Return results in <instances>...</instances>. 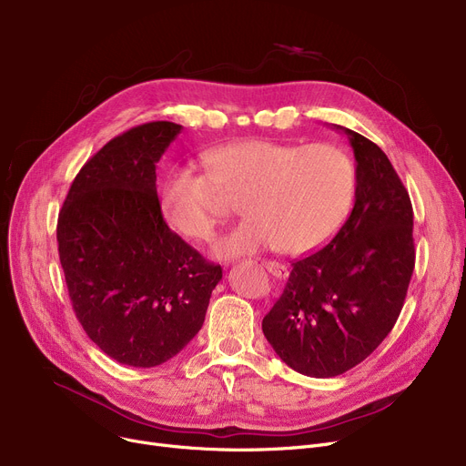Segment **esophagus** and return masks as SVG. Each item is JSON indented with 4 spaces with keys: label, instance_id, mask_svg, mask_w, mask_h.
I'll list each match as a JSON object with an SVG mask.
<instances>
[{
    "label": "esophagus",
    "instance_id": "1",
    "mask_svg": "<svg viewBox=\"0 0 466 466\" xmlns=\"http://www.w3.org/2000/svg\"><path fill=\"white\" fill-rule=\"evenodd\" d=\"M262 266H264L266 270L270 272L274 278H278V279H285V278L289 276L287 266H283V264H279V262H274V260H266V262H262Z\"/></svg>",
    "mask_w": 466,
    "mask_h": 466
}]
</instances>
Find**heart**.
<instances>
[{
    "mask_svg": "<svg viewBox=\"0 0 466 466\" xmlns=\"http://www.w3.org/2000/svg\"><path fill=\"white\" fill-rule=\"evenodd\" d=\"M208 171L174 167L160 187V209L179 236L202 241L213 234L227 198L248 215L213 241V255L232 258L262 249L306 255L319 249L344 223L355 196V167L338 147L239 139L202 155Z\"/></svg>",
    "mask_w": 466,
    "mask_h": 466,
    "instance_id": "heart-1",
    "label": "heart"
}]
</instances>
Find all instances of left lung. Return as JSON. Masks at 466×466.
<instances>
[{"label":"left lung","instance_id":"1","mask_svg":"<svg viewBox=\"0 0 466 466\" xmlns=\"http://www.w3.org/2000/svg\"><path fill=\"white\" fill-rule=\"evenodd\" d=\"M344 132L355 155V206L319 251L290 264L283 295L262 319L279 359L304 376L334 378L393 330L415 266L413 211L376 143Z\"/></svg>","mask_w":466,"mask_h":466}]
</instances>
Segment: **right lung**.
Instances as JSON below:
<instances>
[{
    "instance_id": "add662e5",
    "label": "right lung",
    "mask_w": 466,
    "mask_h": 466,
    "mask_svg": "<svg viewBox=\"0 0 466 466\" xmlns=\"http://www.w3.org/2000/svg\"><path fill=\"white\" fill-rule=\"evenodd\" d=\"M181 130L157 120L113 137L81 167L58 215L73 311L97 348L136 369L169 360L198 334L223 278L162 217L157 162Z\"/></svg>"
}]
</instances>
